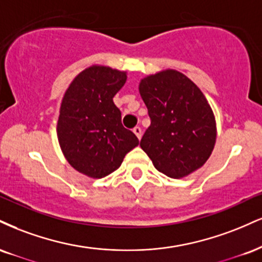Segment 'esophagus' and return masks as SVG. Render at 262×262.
Listing matches in <instances>:
<instances>
[{"label":"esophagus","mask_w":262,"mask_h":262,"mask_svg":"<svg viewBox=\"0 0 262 262\" xmlns=\"http://www.w3.org/2000/svg\"><path fill=\"white\" fill-rule=\"evenodd\" d=\"M133 133L137 135V138L138 139H140L141 138V128L140 127H135L134 129H133Z\"/></svg>","instance_id":"esophagus-1"}]
</instances>
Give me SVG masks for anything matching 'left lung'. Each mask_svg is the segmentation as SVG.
Returning a JSON list of instances; mask_svg holds the SVG:
<instances>
[{"mask_svg": "<svg viewBox=\"0 0 262 262\" xmlns=\"http://www.w3.org/2000/svg\"><path fill=\"white\" fill-rule=\"evenodd\" d=\"M139 93L151 119L140 146L157 171L183 178L205 165L217 128L210 103L198 85L176 69L143 78Z\"/></svg>", "mask_w": 262, "mask_h": 262, "instance_id": "1", "label": "left lung"}]
</instances>
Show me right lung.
Wrapping results in <instances>:
<instances>
[{
	"label": "right lung",
	"instance_id": "obj_1",
	"mask_svg": "<svg viewBox=\"0 0 262 262\" xmlns=\"http://www.w3.org/2000/svg\"><path fill=\"white\" fill-rule=\"evenodd\" d=\"M127 81V72L94 64L81 71L63 95L57 122L59 146L75 171L103 178L122 165L139 145L123 127L113 97Z\"/></svg>",
	"mask_w": 262,
	"mask_h": 262
}]
</instances>
